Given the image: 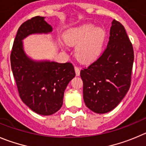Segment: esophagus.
Wrapping results in <instances>:
<instances>
[{"instance_id": "34e87169", "label": "esophagus", "mask_w": 146, "mask_h": 146, "mask_svg": "<svg viewBox=\"0 0 146 146\" xmlns=\"http://www.w3.org/2000/svg\"><path fill=\"white\" fill-rule=\"evenodd\" d=\"M75 71H76V76H80V69L78 67L75 66Z\"/></svg>"}]
</instances>
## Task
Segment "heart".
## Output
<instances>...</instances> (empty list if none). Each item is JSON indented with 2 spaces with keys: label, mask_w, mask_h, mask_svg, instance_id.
Returning a JSON list of instances; mask_svg holds the SVG:
<instances>
[{
  "label": "heart",
  "mask_w": 146,
  "mask_h": 146,
  "mask_svg": "<svg viewBox=\"0 0 146 146\" xmlns=\"http://www.w3.org/2000/svg\"><path fill=\"white\" fill-rule=\"evenodd\" d=\"M65 40L70 45L77 44L78 59L83 62H90L99 56L105 40V32L94 24H84L69 29Z\"/></svg>",
  "instance_id": "obj_1"
}]
</instances>
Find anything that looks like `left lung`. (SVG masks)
Listing matches in <instances>:
<instances>
[{
	"label": "left lung",
	"mask_w": 146,
	"mask_h": 146,
	"mask_svg": "<svg viewBox=\"0 0 146 146\" xmlns=\"http://www.w3.org/2000/svg\"><path fill=\"white\" fill-rule=\"evenodd\" d=\"M133 61V44L125 27L114 19L104 51L80 73L84 100L88 109L104 114L120 103L130 88Z\"/></svg>",
	"instance_id": "1"
}]
</instances>
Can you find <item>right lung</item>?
Returning <instances> with one entry per match:
<instances>
[{
    "mask_svg": "<svg viewBox=\"0 0 146 146\" xmlns=\"http://www.w3.org/2000/svg\"><path fill=\"white\" fill-rule=\"evenodd\" d=\"M52 27L44 17L35 16L18 29L11 54V65L21 99L35 112L51 115L61 108L64 92L76 76L70 62L35 61L27 55L22 40L33 34H47Z\"/></svg>",
    "mask_w": 146,
    "mask_h": 146,
    "instance_id": "right-lung-1",
    "label": "right lung"
}]
</instances>
